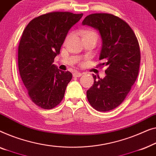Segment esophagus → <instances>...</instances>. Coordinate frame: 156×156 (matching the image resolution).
Segmentation results:
<instances>
[{"instance_id":"obj_1","label":"esophagus","mask_w":156,"mask_h":156,"mask_svg":"<svg viewBox=\"0 0 156 156\" xmlns=\"http://www.w3.org/2000/svg\"><path fill=\"white\" fill-rule=\"evenodd\" d=\"M73 76H74V77H80L81 76H82V73H80V72L79 71H75L74 73H73Z\"/></svg>"}]
</instances>
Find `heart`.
Segmentation results:
<instances>
[{"label":"heart","mask_w":156,"mask_h":156,"mask_svg":"<svg viewBox=\"0 0 156 156\" xmlns=\"http://www.w3.org/2000/svg\"><path fill=\"white\" fill-rule=\"evenodd\" d=\"M80 33L81 34V36H82V39H93L95 41H97V39H98V34L93 30L84 29V30H81V31L80 32ZM70 37H71V34L67 35V37H66V40L65 41H67L70 39Z\"/></svg>","instance_id":"1"}]
</instances>
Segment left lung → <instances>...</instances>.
<instances>
[{
  "mask_svg": "<svg viewBox=\"0 0 156 156\" xmlns=\"http://www.w3.org/2000/svg\"><path fill=\"white\" fill-rule=\"evenodd\" d=\"M83 25L97 30L102 39L100 66L106 76L93 75L94 83L87 91L91 106L99 112L117 107L126 98L139 75L141 54L137 38L126 22L108 13H94L83 20Z\"/></svg>",
  "mask_w": 156,
  "mask_h": 156,
  "instance_id": "left-lung-1",
  "label": "left lung"
}]
</instances>
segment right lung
Returning a JSON list of instances; mask_svg holds the SVG:
<instances>
[{
  "mask_svg": "<svg viewBox=\"0 0 156 156\" xmlns=\"http://www.w3.org/2000/svg\"><path fill=\"white\" fill-rule=\"evenodd\" d=\"M83 15L47 13L32 20L24 30L18 47L19 71L30 99L41 108L52 109L63 100L72 73L59 70L54 60Z\"/></svg>",
  "mask_w": 156,
  "mask_h": 156,
  "instance_id": "obj_1",
  "label": "right lung"
}]
</instances>
